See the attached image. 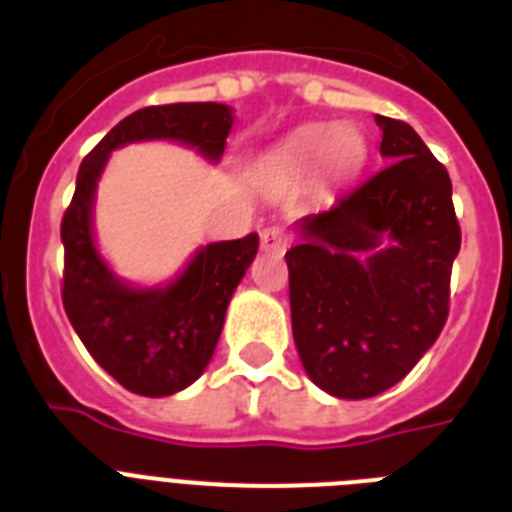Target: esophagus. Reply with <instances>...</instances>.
Wrapping results in <instances>:
<instances>
[{
	"mask_svg": "<svg viewBox=\"0 0 512 512\" xmlns=\"http://www.w3.org/2000/svg\"><path fill=\"white\" fill-rule=\"evenodd\" d=\"M289 244V233L284 225H265L263 231H260V247L265 249V252H276V255H281L284 249H287Z\"/></svg>",
	"mask_w": 512,
	"mask_h": 512,
	"instance_id": "obj_1",
	"label": "esophagus"
}]
</instances>
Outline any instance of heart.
<instances>
[{
    "mask_svg": "<svg viewBox=\"0 0 512 512\" xmlns=\"http://www.w3.org/2000/svg\"><path fill=\"white\" fill-rule=\"evenodd\" d=\"M327 151L329 167L340 175L358 170L366 156L364 138L350 127H308L300 130L284 148L287 162L305 164Z\"/></svg>",
    "mask_w": 512,
    "mask_h": 512,
    "instance_id": "heart-1",
    "label": "heart"
}]
</instances>
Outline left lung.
<instances>
[{
  "label": "left lung",
  "instance_id": "left-lung-1",
  "mask_svg": "<svg viewBox=\"0 0 512 512\" xmlns=\"http://www.w3.org/2000/svg\"><path fill=\"white\" fill-rule=\"evenodd\" d=\"M374 122L388 164L305 215L287 252L297 353L337 398L377 396L425 356L449 316L462 241L444 164L406 122Z\"/></svg>",
  "mask_w": 512,
  "mask_h": 512
}]
</instances>
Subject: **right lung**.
Instances as JSON below:
<instances>
[{
  "mask_svg": "<svg viewBox=\"0 0 512 512\" xmlns=\"http://www.w3.org/2000/svg\"><path fill=\"white\" fill-rule=\"evenodd\" d=\"M233 127L223 103L148 106L116 124L76 175L63 239V308L90 356L138 396H172L199 380L223 332L233 289L257 255V233L196 252L167 287L138 289L108 271L92 239L95 185L108 154L138 140H177L217 162Z\"/></svg>",
  "mask_w": 512,
  "mask_h": 512,
  "instance_id": "1",
  "label": "right lung"
}]
</instances>
